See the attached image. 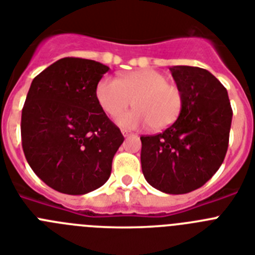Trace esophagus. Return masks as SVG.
Here are the masks:
<instances>
[{
	"mask_svg": "<svg viewBox=\"0 0 255 255\" xmlns=\"http://www.w3.org/2000/svg\"><path fill=\"white\" fill-rule=\"evenodd\" d=\"M121 132H123V135L125 136V138L126 136H129V135H131V132L128 131V130H121Z\"/></svg>",
	"mask_w": 255,
	"mask_h": 255,
	"instance_id": "34e87169",
	"label": "esophagus"
}]
</instances>
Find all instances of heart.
Here are the masks:
<instances>
[{"label":"heart","instance_id":"1","mask_svg":"<svg viewBox=\"0 0 255 255\" xmlns=\"http://www.w3.org/2000/svg\"><path fill=\"white\" fill-rule=\"evenodd\" d=\"M96 98L111 117L120 116L132 102L135 110L117 119V124L126 129L144 125L152 130L164 129L177 120L184 106L181 89L152 69L125 74L119 80L105 76L97 84Z\"/></svg>","mask_w":255,"mask_h":255}]
</instances>
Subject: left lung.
Returning a JSON list of instances; mask_svg holds the SVG:
<instances>
[{
  "label": "left lung",
  "instance_id": "left-lung-1",
  "mask_svg": "<svg viewBox=\"0 0 255 255\" xmlns=\"http://www.w3.org/2000/svg\"><path fill=\"white\" fill-rule=\"evenodd\" d=\"M170 70L184 96L182 111L161 134L140 136L141 171L157 190L185 194L203 186L224 162L233 110L226 88L208 70Z\"/></svg>",
  "mask_w": 255,
  "mask_h": 255
}]
</instances>
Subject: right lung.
Here are the masks:
<instances>
[{
    "mask_svg": "<svg viewBox=\"0 0 255 255\" xmlns=\"http://www.w3.org/2000/svg\"><path fill=\"white\" fill-rule=\"evenodd\" d=\"M110 67L65 57L35 76L21 112V143L31 170L49 188L83 195L101 188L124 141L96 98Z\"/></svg>",
    "mask_w": 255,
    "mask_h": 255,
    "instance_id": "obj_1",
    "label": "right lung"
}]
</instances>
